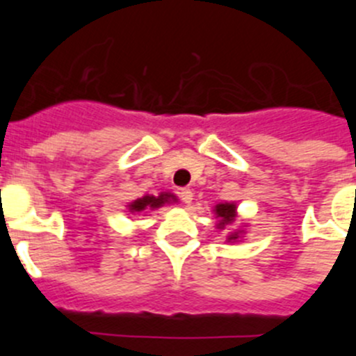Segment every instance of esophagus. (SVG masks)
Listing matches in <instances>:
<instances>
[{"label": "esophagus", "mask_w": 356, "mask_h": 356, "mask_svg": "<svg viewBox=\"0 0 356 356\" xmlns=\"http://www.w3.org/2000/svg\"><path fill=\"white\" fill-rule=\"evenodd\" d=\"M179 195H181V200L184 201L186 204H191V201H193V191H191V189H181V193H179Z\"/></svg>", "instance_id": "1"}]
</instances>
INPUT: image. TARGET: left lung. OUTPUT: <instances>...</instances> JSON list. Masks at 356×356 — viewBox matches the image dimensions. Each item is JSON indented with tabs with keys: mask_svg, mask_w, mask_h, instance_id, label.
I'll list each match as a JSON object with an SVG mask.
<instances>
[{
	"mask_svg": "<svg viewBox=\"0 0 356 356\" xmlns=\"http://www.w3.org/2000/svg\"><path fill=\"white\" fill-rule=\"evenodd\" d=\"M213 213H215V218H217V224H215V227H217L218 231H224V229L227 227L229 224H232V222L236 220V217H238V207H236V203H232V201H224V203L215 204ZM245 234L246 232L243 231V229H236V231L229 232V234L225 236V238H227L225 239V243L239 241V239H241Z\"/></svg>",
	"mask_w": 356,
	"mask_h": 356,
	"instance_id": "left-lung-1",
	"label": "left lung"
}]
</instances>
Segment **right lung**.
I'll return each instance as SVG.
<instances>
[{
    "label": "right lung",
    "mask_w": 356,
    "mask_h": 356,
    "mask_svg": "<svg viewBox=\"0 0 356 356\" xmlns=\"http://www.w3.org/2000/svg\"><path fill=\"white\" fill-rule=\"evenodd\" d=\"M170 203H177V196L174 193H160L158 196L153 195H145L143 198L134 200L132 203L127 204L129 213L136 215V213H143L146 210H156V208L163 207V204H170Z\"/></svg>",
    "instance_id": "right-lung-1"
}]
</instances>
